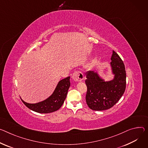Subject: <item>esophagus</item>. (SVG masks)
<instances>
[{
  "label": "esophagus",
  "instance_id": "obj_1",
  "mask_svg": "<svg viewBox=\"0 0 148 148\" xmlns=\"http://www.w3.org/2000/svg\"><path fill=\"white\" fill-rule=\"evenodd\" d=\"M72 78L75 82H82V80L84 78V76L82 72L79 71H77L73 73L72 75Z\"/></svg>",
  "mask_w": 148,
  "mask_h": 148
}]
</instances>
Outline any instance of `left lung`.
<instances>
[{
    "label": "left lung",
    "instance_id": "8db88e82",
    "mask_svg": "<svg viewBox=\"0 0 148 148\" xmlns=\"http://www.w3.org/2000/svg\"><path fill=\"white\" fill-rule=\"evenodd\" d=\"M114 79L104 82L96 72L88 71L86 73V84L87 87L86 100L89 108L101 111L112 107L123 96L126 84V74L124 63L115 51L111 58Z\"/></svg>",
    "mask_w": 148,
    "mask_h": 148
}]
</instances>
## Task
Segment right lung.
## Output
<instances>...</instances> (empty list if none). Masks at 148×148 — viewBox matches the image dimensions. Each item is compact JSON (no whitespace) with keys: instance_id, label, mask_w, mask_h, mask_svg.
<instances>
[{"instance_id":"right-lung-1","label":"right lung","mask_w":148,"mask_h":148,"mask_svg":"<svg viewBox=\"0 0 148 148\" xmlns=\"http://www.w3.org/2000/svg\"><path fill=\"white\" fill-rule=\"evenodd\" d=\"M70 77L61 79L57 84L52 95L47 99L35 104L25 102L23 104L29 109L39 113H49L58 110L63 104L70 86Z\"/></svg>"}]
</instances>
